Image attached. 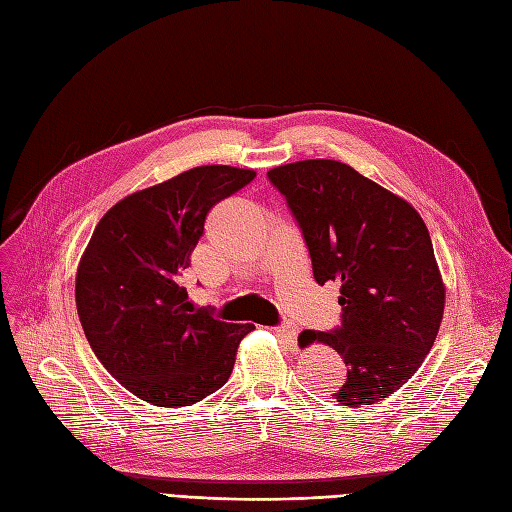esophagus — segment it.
Wrapping results in <instances>:
<instances>
[{"label": "esophagus", "mask_w": 512, "mask_h": 512, "mask_svg": "<svg viewBox=\"0 0 512 512\" xmlns=\"http://www.w3.org/2000/svg\"><path fill=\"white\" fill-rule=\"evenodd\" d=\"M275 331H277V335H280V337L284 339L286 346H288L290 350L297 348V335H299V327H297V324H292V322H284L282 327H277Z\"/></svg>", "instance_id": "esophagus-1"}]
</instances>
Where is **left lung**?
<instances>
[{
    "label": "left lung",
    "instance_id": "1",
    "mask_svg": "<svg viewBox=\"0 0 512 512\" xmlns=\"http://www.w3.org/2000/svg\"><path fill=\"white\" fill-rule=\"evenodd\" d=\"M267 177L303 232L316 282L339 284L342 327L314 335L348 367L333 397L376 404L416 374L440 329L446 288L429 230L408 200L344 162L301 160Z\"/></svg>",
    "mask_w": 512,
    "mask_h": 512
}]
</instances>
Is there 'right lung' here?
I'll list each match as a JSON object with an SVG mask.
<instances>
[{"label": "right lung", "instance_id": "1", "mask_svg": "<svg viewBox=\"0 0 512 512\" xmlns=\"http://www.w3.org/2000/svg\"><path fill=\"white\" fill-rule=\"evenodd\" d=\"M254 177L224 164L185 170L119 200L85 247L74 297L87 342L151 406H192L222 389L254 329L194 309L181 286L209 211Z\"/></svg>", "mask_w": 512, "mask_h": 512}]
</instances>
